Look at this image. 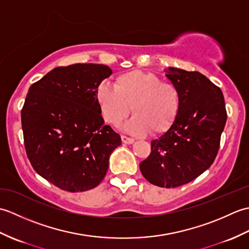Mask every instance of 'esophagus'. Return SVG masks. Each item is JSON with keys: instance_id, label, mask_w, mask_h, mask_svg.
Masks as SVG:
<instances>
[{"instance_id": "1", "label": "esophagus", "mask_w": 249, "mask_h": 249, "mask_svg": "<svg viewBox=\"0 0 249 249\" xmlns=\"http://www.w3.org/2000/svg\"><path fill=\"white\" fill-rule=\"evenodd\" d=\"M121 139H122V142L125 144H133L135 142L133 138H129L127 136H121Z\"/></svg>"}]
</instances>
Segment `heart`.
I'll return each mask as SVG.
<instances>
[{
  "label": "heart",
  "mask_w": 249,
  "mask_h": 249,
  "mask_svg": "<svg viewBox=\"0 0 249 249\" xmlns=\"http://www.w3.org/2000/svg\"><path fill=\"white\" fill-rule=\"evenodd\" d=\"M95 99L105 122L118 125L131 111L123 128L134 135L162 134L171 127L179 109V94L171 83L153 72L130 71L121 73L114 88L99 83Z\"/></svg>",
  "instance_id": "obj_1"
}]
</instances>
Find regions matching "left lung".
I'll list each match as a JSON object with an SVG mask.
<instances>
[{
	"instance_id": "1",
	"label": "left lung",
	"mask_w": 249,
	"mask_h": 249,
	"mask_svg": "<svg viewBox=\"0 0 249 249\" xmlns=\"http://www.w3.org/2000/svg\"><path fill=\"white\" fill-rule=\"evenodd\" d=\"M178 89L179 109L172 126L152 140L140 170L151 184L173 188L192 182L212 165L219 149L227 112L221 89L199 71L168 67Z\"/></svg>"
}]
</instances>
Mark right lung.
<instances>
[{
  "label": "right lung",
  "mask_w": 249,
  "mask_h": 249,
  "mask_svg": "<svg viewBox=\"0 0 249 249\" xmlns=\"http://www.w3.org/2000/svg\"><path fill=\"white\" fill-rule=\"evenodd\" d=\"M112 71L103 64L56 67L33 83L21 110L32 167L56 187L86 192L103 181L121 137L105 125L95 91Z\"/></svg>",
  "instance_id": "1"
}]
</instances>
